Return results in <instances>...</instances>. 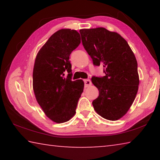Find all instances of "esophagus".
Listing matches in <instances>:
<instances>
[{
	"instance_id": "obj_1",
	"label": "esophagus",
	"mask_w": 160,
	"mask_h": 160,
	"mask_svg": "<svg viewBox=\"0 0 160 160\" xmlns=\"http://www.w3.org/2000/svg\"><path fill=\"white\" fill-rule=\"evenodd\" d=\"M84 83H85V88H88V87H89V86L92 85L91 81H90V80H89V79L84 80Z\"/></svg>"
}]
</instances>
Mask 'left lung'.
I'll return each instance as SVG.
<instances>
[{
	"instance_id": "obj_1",
	"label": "left lung",
	"mask_w": 160,
	"mask_h": 160,
	"mask_svg": "<svg viewBox=\"0 0 160 160\" xmlns=\"http://www.w3.org/2000/svg\"><path fill=\"white\" fill-rule=\"evenodd\" d=\"M82 45L94 66L103 65L105 75L92 76L99 90L92 102L96 112L110 121L126 114L133 102L139 85L138 63L131 47L116 32L104 28L80 30Z\"/></svg>"
}]
</instances>
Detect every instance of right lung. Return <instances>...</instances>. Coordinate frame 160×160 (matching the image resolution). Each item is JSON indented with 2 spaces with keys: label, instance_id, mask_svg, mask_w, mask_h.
<instances>
[{
  "label": "right lung",
  "instance_id": "add662e5",
  "mask_svg": "<svg viewBox=\"0 0 160 160\" xmlns=\"http://www.w3.org/2000/svg\"><path fill=\"white\" fill-rule=\"evenodd\" d=\"M80 44L76 30L62 29L51 35L38 52L33 70V90L38 104L51 120L58 123L75 115L83 92L82 80L72 81L69 57ZM64 72H68L66 78Z\"/></svg>",
  "mask_w": 160,
  "mask_h": 160
}]
</instances>
